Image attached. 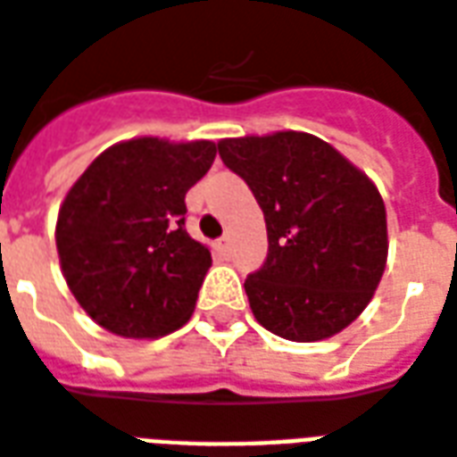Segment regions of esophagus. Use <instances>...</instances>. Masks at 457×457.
Listing matches in <instances>:
<instances>
[{
  "label": "esophagus",
  "instance_id": "obj_1",
  "mask_svg": "<svg viewBox=\"0 0 457 457\" xmlns=\"http://www.w3.org/2000/svg\"><path fill=\"white\" fill-rule=\"evenodd\" d=\"M216 251H219V255H221V258H226V255H228V251H231V245H228V238H219V241H216Z\"/></svg>",
  "mask_w": 457,
  "mask_h": 457
}]
</instances>
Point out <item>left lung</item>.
<instances>
[{
  "instance_id": "left-lung-1",
  "label": "left lung",
  "mask_w": 457,
  "mask_h": 457,
  "mask_svg": "<svg viewBox=\"0 0 457 457\" xmlns=\"http://www.w3.org/2000/svg\"><path fill=\"white\" fill-rule=\"evenodd\" d=\"M258 199L268 258L245 278L253 316L279 338L314 343L353 324L387 262V214L372 179L312 133L219 141Z\"/></svg>"
}]
</instances>
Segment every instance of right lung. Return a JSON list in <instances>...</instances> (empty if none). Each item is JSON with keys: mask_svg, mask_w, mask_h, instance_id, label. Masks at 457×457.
Wrapping results in <instances>:
<instances>
[{"mask_svg": "<svg viewBox=\"0 0 457 457\" xmlns=\"http://www.w3.org/2000/svg\"><path fill=\"white\" fill-rule=\"evenodd\" d=\"M216 143L131 138L96 155L62 199L60 268L79 306L123 338H158L187 324L212 253L185 231V195Z\"/></svg>", "mask_w": 457, "mask_h": 457, "instance_id": "obj_1", "label": "right lung"}]
</instances>
